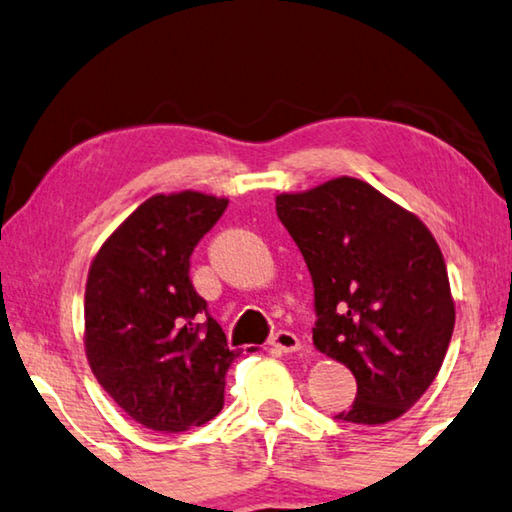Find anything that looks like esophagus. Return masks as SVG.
I'll use <instances>...</instances> for the list:
<instances>
[{
    "instance_id": "esophagus-1",
    "label": "esophagus",
    "mask_w": 512,
    "mask_h": 512,
    "mask_svg": "<svg viewBox=\"0 0 512 512\" xmlns=\"http://www.w3.org/2000/svg\"><path fill=\"white\" fill-rule=\"evenodd\" d=\"M271 345L273 348H277L280 352H298L300 348H302V343H300V339L293 332H287V329H280V332H275L273 334V339H271Z\"/></svg>"
}]
</instances>
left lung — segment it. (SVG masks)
Listing matches in <instances>:
<instances>
[{
    "label": "left lung",
    "instance_id": "left-lung-1",
    "mask_svg": "<svg viewBox=\"0 0 512 512\" xmlns=\"http://www.w3.org/2000/svg\"><path fill=\"white\" fill-rule=\"evenodd\" d=\"M314 282V345L357 379L336 418L386 424L436 379L454 332L443 253L418 216L359 178L275 196Z\"/></svg>",
    "mask_w": 512,
    "mask_h": 512
}]
</instances>
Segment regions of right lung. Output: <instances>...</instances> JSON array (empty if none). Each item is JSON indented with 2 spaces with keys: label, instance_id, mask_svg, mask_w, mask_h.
Instances as JSON below:
<instances>
[{
  "label": "right lung",
  "instance_id": "add662e5",
  "mask_svg": "<svg viewBox=\"0 0 512 512\" xmlns=\"http://www.w3.org/2000/svg\"><path fill=\"white\" fill-rule=\"evenodd\" d=\"M228 198L155 194L103 241L85 284V354L112 400L146 429L201 427L223 409L239 357L189 280V257Z\"/></svg>",
  "mask_w": 512,
  "mask_h": 512
}]
</instances>
